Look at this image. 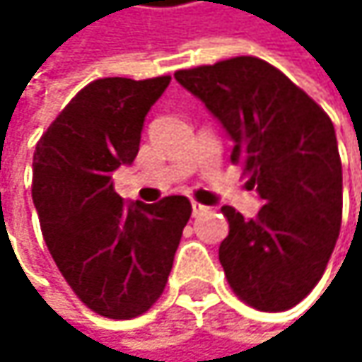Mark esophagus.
Wrapping results in <instances>:
<instances>
[{
	"instance_id": "obj_1",
	"label": "esophagus",
	"mask_w": 362,
	"mask_h": 362,
	"mask_svg": "<svg viewBox=\"0 0 362 362\" xmlns=\"http://www.w3.org/2000/svg\"><path fill=\"white\" fill-rule=\"evenodd\" d=\"M207 211H209V207H207V205L192 201V216H194V218H199V216H203V214H207Z\"/></svg>"
}]
</instances>
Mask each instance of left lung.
Here are the masks:
<instances>
[{
  "label": "left lung",
  "mask_w": 362,
  "mask_h": 362,
  "mask_svg": "<svg viewBox=\"0 0 362 362\" xmlns=\"http://www.w3.org/2000/svg\"><path fill=\"white\" fill-rule=\"evenodd\" d=\"M174 77L230 134V161L264 201L252 220L222 207L230 230L220 264L230 289L264 313L293 308L321 281L341 226V161L329 115L255 56Z\"/></svg>",
  "instance_id": "1"
}]
</instances>
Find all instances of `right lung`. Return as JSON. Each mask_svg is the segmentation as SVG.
Instances as JSON below:
<instances>
[{
    "label": "right lung",
    "mask_w": 362,
    "mask_h": 362,
    "mask_svg": "<svg viewBox=\"0 0 362 362\" xmlns=\"http://www.w3.org/2000/svg\"><path fill=\"white\" fill-rule=\"evenodd\" d=\"M170 79H96L35 146L33 203L45 245L75 296L107 319L140 317L161 298L192 211L182 194L125 205L112 188Z\"/></svg>",
    "instance_id": "add662e5"
}]
</instances>
